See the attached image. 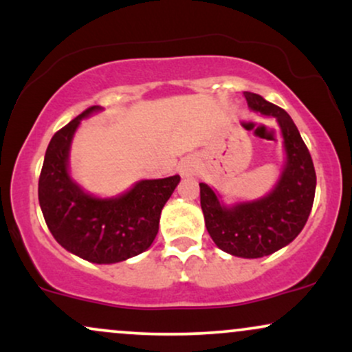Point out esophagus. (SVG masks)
I'll use <instances>...</instances> for the list:
<instances>
[{"label": "esophagus", "mask_w": 352, "mask_h": 352, "mask_svg": "<svg viewBox=\"0 0 352 352\" xmlns=\"http://www.w3.org/2000/svg\"><path fill=\"white\" fill-rule=\"evenodd\" d=\"M199 170V165H197V160H193L192 157H187L184 159L179 165V172L182 177H193Z\"/></svg>", "instance_id": "34e87169"}]
</instances>
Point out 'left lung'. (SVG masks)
I'll use <instances>...</instances> for the list:
<instances>
[{"label":"left lung","instance_id":"1","mask_svg":"<svg viewBox=\"0 0 352 352\" xmlns=\"http://www.w3.org/2000/svg\"><path fill=\"white\" fill-rule=\"evenodd\" d=\"M248 107L273 117L283 139L280 179L260 199L225 204L217 188L200 184L205 227L215 245L240 258L268 256L285 248L308 221L316 192V172L300 131L286 111L253 92H243Z\"/></svg>","mask_w":352,"mask_h":352}]
</instances>
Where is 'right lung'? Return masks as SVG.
Wrapping results in <instances>:
<instances>
[{
  "instance_id": "obj_1",
  "label": "right lung",
  "mask_w": 352,
  "mask_h": 352,
  "mask_svg": "<svg viewBox=\"0 0 352 352\" xmlns=\"http://www.w3.org/2000/svg\"><path fill=\"white\" fill-rule=\"evenodd\" d=\"M102 111L100 106L89 107L52 135L38 195L47 228L64 250L91 263L112 265L152 245L160 213L180 177L139 180L116 197L89 193L71 175V145L80 120Z\"/></svg>"
}]
</instances>
